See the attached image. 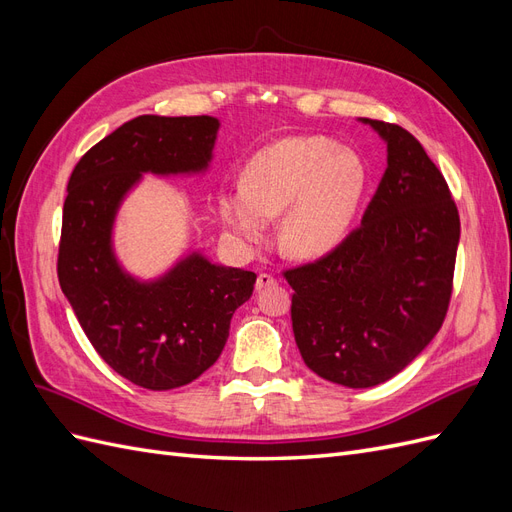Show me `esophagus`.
I'll use <instances>...</instances> for the list:
<instances>
[{
  "instance_id": "1",
  "label": "esophagus",
  "mask_w": 512,
  "mask_h": 512,
  "mask_svg": "<svg viewBox=\"0 0 512 512\" xmlns=\"http://www.w3.org/2000/svg\"><path fill=\"white\" fill-rule=\"evenodd\" d=\"M275 284H277V280H275L273 275H269V273H260V275L256 277V290H258V292L269 288V286H275Z\"/></svg>"
}]
</instances>
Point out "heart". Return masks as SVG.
I'll return each instance as SVG.
<instances>
[{"instance_id": "heart-1", "label": "heart", "mask_w": 512, "mask_h": 512, "mask_svg": "<svg viewBox=\"0 0 512 512\" xmlns=\"http://www.w3.org/2000/svg\"><path fill=\"white\" fill-rule=\"evenodd\" d=\"M243 188H220L215 209L232 239L252 247L280 218L282 250L318 258L342 243L365 192L359 153L324 136H288L262 147L243 168Z\"/></svg>"}]
</instances>
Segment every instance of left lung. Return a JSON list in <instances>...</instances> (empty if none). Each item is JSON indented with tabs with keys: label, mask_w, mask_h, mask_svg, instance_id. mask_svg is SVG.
<instances>
[{
	"label": "left lung",
	"mask_w": 512,
	"mask_h": 512,
	"mask_svg": "<svg viewBox=\"0 0 512 512\" xmlns=\"http://www.w3.org/2000/svg\"><path fill=\"white\" fill-rule=\"evenodd\" d=\"M359 121L386 145L361 226L331 254L286 271L305 365L348 389L391 380L436 337L459 245L457 207L423 145L393 123Z\"/></svg>",
	"instance_id": "8db88e82"
}]
</instances>
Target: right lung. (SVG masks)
<instances>
[{
  "label": "right lung",
  "instance_id": "right-lung-1",
  "mask_svg": "<svg viewBox=\"0 0 512 512\" xmlns=\"http://www.w3.org/2000/svg\"><path fill=\"white\" fill-rule=\"evenodd\" d=\"M220 119L141 115L91 147L72 170L57 275L91 346L119 376L149 391L196 380L226 346L232 314L256 273L188 247L156 277L126 269L115 226L126 198L156 177L209 173Z\"/></svg>",
  "mask_w": 512,
  "mask_h": 512
}]
</instances>
